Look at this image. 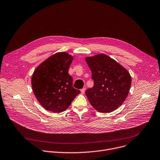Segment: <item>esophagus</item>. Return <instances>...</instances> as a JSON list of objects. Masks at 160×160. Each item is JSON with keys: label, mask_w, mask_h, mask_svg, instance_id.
<instances>
[{"label": "esophagus", "mask_w": 160, "mask_h": 160, "mask_svg": "<svg viewBox=\"0 0 160 160\" xmlns=\"http://www.w3.org/2000/svg\"><path fill=\"white\" fill-rule=\"evenodd\" d=\"M85 90H86V88H83V89H81V92H82V94H84V93H85Z\"/></svg>", "instance_id": "34e87169"}]
</instances>
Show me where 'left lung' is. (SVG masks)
Masks as SVG:
<instances>
[{"mask_svg":"<svg viewBox=\"0 0 160 160\" xmlns=\"http://www.w3.org/2000/svg\"><path fill=\"white\" fill-rule=\"evenodd\" d=\"M94 80L85 91L91 105L101 113L111 112L126 99L132 77L126 68L109 56L101 53L85 58Z\"/></svg>","mask_w":160,"mask_h":160,"instance_id":"8db88e82","label":"left lung"}]
</instances>
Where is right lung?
<instances>
[{"label":"right lung","instance_id":"add662e5","mask_svg":"<svg viewBox=\"0 0 160 160\" xmlns=\"http://www.w3.org/2000/svg\"><path fill=\"white\" fill-rule=\"evenodd\" d=\"M73 57L58 52L41 63L31 79L33 92L42 107L53 113L66 110L80 91L72 87L68 69Z\"/></svg>","mask_w":160,"mask_h":160}]
</instances>
